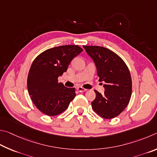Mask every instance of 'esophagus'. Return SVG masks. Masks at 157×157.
Returning a JSON list of instances; mask_svg holds the SVG:
<instances>
[{
    "label": "esophagus",
    "mask_w": 157,
    "mask_h": 157,
    "mask_svg": "<svg viewBox=\"0 0 157 157\" xmlns=\"http://www.w3.org/2000/svg\"><path fill=\"white\" fill-rule=\"evenodd\" d=\"M77 90L80 92H86L87 90L83 88V87H77Z\"/></svg>",
    "instance_id": "1"
}]
</instances>
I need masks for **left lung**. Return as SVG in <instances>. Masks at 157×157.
I'll use <instances>...</instances> for the list:
<instances>
[{"instance_id":"obj_1","label":"left lung","mask_w":157,"mask_h":157,"mask_svg":"<svg viewBox=\"0 0 157 157\" xmlns=\"http://www.w3.org/2000/svg\"><path fill=\"white\" fill-rule=\"evenodd\" d=\"M94 62L100 81H104L103 94L95 90L92 109L104 119L117 117L130 102L132 78L128 66L120 56L109 49L100 46H83Z\"/></svg>"}]
</instances>
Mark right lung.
<instances>
[{
  "label": "right lung",
  "instance_id": "obj_1",
  "mask_svg": "<svg viewBox=\"0 0 157 157\" xmlns=\"http://www.w3.org/2000/svg\"><path fill=\"white\" fill-rule=\"evenodd\" d=\"M82 51L78 45L55 47L44 51L33 61L27 76V90L32 102L43 113L56 116L75 97V89L65 87L58 78Z\"/></svg>",
  "mask_w": 157,
  "mask_h": 157
}]
</instances>
